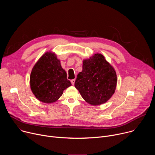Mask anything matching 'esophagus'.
<instances>
[{"label": "esophagus", "mask_w": 155, "mask_h": 155, "mask_svg": "<svg viewBox=\"0 0 155 155\" xmlns=\"http://www.w3.org/2000/svg\"><path fill=\"white\" fill-rule=\"evenodd\" d=\"M75 79H73V80H71V83L74 85V83H75Z\"/></svg>", "instance_id": "34e87169"}]
</instances>
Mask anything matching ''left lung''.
<instances>
[{
    "mask_svg": "<svg viewBox=\"0 0 155 155\" xmlns=\"http://www.w3.org/2000/svg\"><path fill=\"white\" fill-rule=\"evenodd\" d=\"M117 77L113 66L99 53L83 61V70L77 77L75 87L88 104L99 105L114 94Z\"/></svg>",
    "mask_w": 155,
    "mask_h": 155,
    "instance_id": "obj_1",
    "label": "left lung"
}]
</instances>
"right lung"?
<instances>
[{"label":"right lung","mask_w":155,"mask_h":155,"mask_svg":"<svg viewBox=\"0 0 155 155\" xmlns=\"http://www.w3.org/2000/svg\"><path fill=\"white\" fill-rule=\"evenodd\" d=\"M72 84L53 52L43 54L33 67L30 76L32 93L40 101L51 104L58 101Z\"/></svg>","instance_id":"1"}]
</instances>
